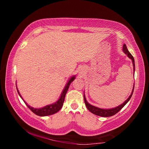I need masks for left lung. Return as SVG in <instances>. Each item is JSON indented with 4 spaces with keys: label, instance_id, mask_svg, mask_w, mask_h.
Here are the masks:
<instances>
[{
    "label": "left lung",
    "instance_id": "left-lung-1",
    "mask_svg": "<svg viewBox=\"0 0 149 149\" xmlns=\"http://www.w3.org/2000/svg\"><path fill=\"white\" fill-rule=\"evenodd\" d=\"M123 51L124 52V53L125 54L127 55V56L129 57L130 59H132V62H133V71L135 72V60H134V58H133V56L132 54H131V53L129 52V50H127V47H126V45L125 44L123 45ZM134 85H135V84H134ZM134 85H133V89L132 90V93H131V95L129 97V98H128V99L126 100L123 103V104H122L120 106H118V107H117L112 108V109H102V108H99L94 107V106L90 104L87 102L86 99H85V95H84V101H85V106H86L87 109L89 110L91 112H92L93 114H94L95 115L99 116H102V117L112 116H114V114H116V113L119 112V111L121 109H122V108L123 107H124V106L126 104H127V102L130 100L131 97H132V96L133 95V89H134Z\"/></svg>",
    "mask_w": 149,
    "mask_h": 149
}]
</instances>
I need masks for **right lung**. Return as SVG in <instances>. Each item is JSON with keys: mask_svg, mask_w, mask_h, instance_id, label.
Listing matches in <instances>:
<instances>
[{"mask_svg": "<svg viewBox=\"0 0 149 149\" xmlns=\"http://www.w3.org/2000/svg\"><path fill=\"white\" fill-rule=\"evenodd\" d=\"M75 76H72L71 78H70V79L68 81V84H66V85H65V87H64V90H63L62 95H61V96H60V99H58V101L54 103V104L47 105V106H46V107H45L43 108H34L33 107H31L28 104H27L26 102L25 101H24V102L26 103V104L27 106V107H28L29 109L34 113V114H35L37 116H47L54 114H55V113L58 112V111L61 109V108L62 107L63 103H64V102L65 94H66L68 90V89H69L70 85L71 84V83L75 79ZM16 89H17V93H18V94L19 95V97L22 98V96L20 95L19 91L17 90V87H16Z\"/></svg>", "mask_w": 149, "mask_h": 149, "instance_id": "add662e5", "label": "right lung"}]
</instances>
